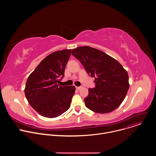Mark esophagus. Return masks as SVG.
I'll list each match as a JSON object with an SVG mask.
<instances>
[{
    "label": "esophagus",
    "mask_w": 156,
    "mask_h": 156,
    "mask_svg": "<svg viewBox=\"0 0 156 156\" xmlns=\"http://www.w3.org/2000/svg\"><path fill=\"white\" fill-rule=\"evenodd\" d=\"M76 90H81V86H76Z\"/></svg>",
    "instance_id": "esophagus-1"
}]
</instances>
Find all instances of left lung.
Masks as SVG:
<instances>
[{
    "label": "left lung",
    "mask_w": 156,
    "mask_h": 156,
    "mask_svg": "<svg viewBox=\"0 0 156 156\" xmlns=\"http://www.w3.org/2000/svg\"><path fill=\"white\" fill-rule=\"evenodd\" d=\"M72 54L82 63L86 73L95 79V87L89 88V94L84 99L86 107L99 114L116 109L129 86L128 73L122 65L105 52L89 46L78 47Z\"/></svg>",
    "instance_id": "1"
}]
</instances>
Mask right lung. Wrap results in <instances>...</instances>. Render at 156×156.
I'll return each mask as SVG.
<instances>
[{
    "instance_id": "obj_1",
    "label": "right lung",
    "mask_w": 156,
    "mask_h": 156,
    "mask_svg": "<svg viewBox=\"0 0 156 156\" xmlns=\"http://www.w3.org/2000/svg\"><path fill=\"white\" fill-rule=\"evenodd\" d=\"M71 49L54 52L44 58L30 75L25 94L30 105L41 115L55 118L70 107L74 86L58 84L64 76Z\"/></svg>"
}]
</instances>
